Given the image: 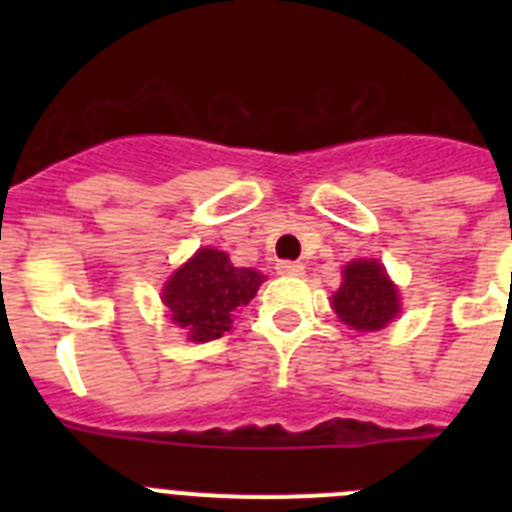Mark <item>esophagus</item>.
<instances>
[{
	"mask_svg": "<svg viewBox=\"0 0 512 512\" xmlns=\"http://www.w3.org/2000/svg\"><path fill=\"white\" fill-rule=\"evenodd\" d=\"M277 269L279 274H289V277H300V274H305V266H302L300 261H282Z\"/></svg>",
	"mask_w": 512,
	"mask_h": 512,
	"instance_id": "obj_1",
	"label": "esophagus"
}]
</instances>
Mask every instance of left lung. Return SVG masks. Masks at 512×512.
<instances>
[{"instance_id": "1", "label": "left lung", "mask_w": 512, "mask_h": 512, "mask_svg": "<svg viewBox=\"0 0 512 512\" xmlns=\"http://www.w3.org/2000/svg\"><path fill=\"white\" fill-rule=\"evenodd\" d=\"M330 302L338 318L361 333L382 330L400 312L397 287L377 259H356L343 266V284Z\"/></svg>"}]
</instances>
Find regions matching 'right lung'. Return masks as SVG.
<instances>
[{"instance_id": "obj_1", "label": "right lung", "mask_w": 512, "mask_h": 512, "mask_svg": "<svg viewBox=\"0 0 512 512\" xmlns=\"http://www.w3.org/2000/svg\"><path fill=\"white\" fill-rule=\"evenodd\" d=\"M264 274L233 266L228 253L200 248L161 289L171 323L189 333V341H215L230 330L233 312L256 297Z\"/></svg>"}]
</instances>
